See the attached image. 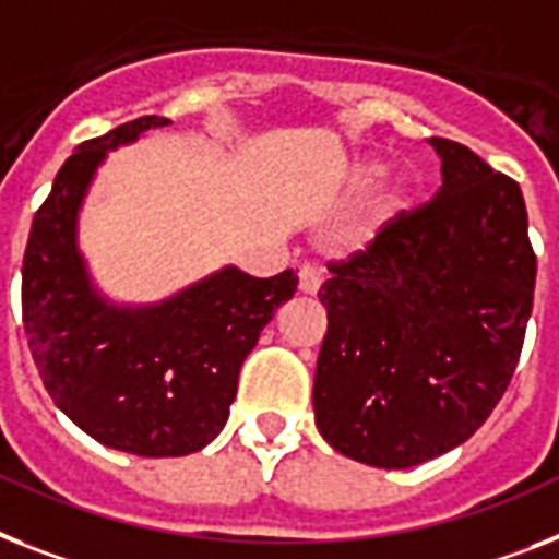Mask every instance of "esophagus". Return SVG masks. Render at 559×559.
<instances>
[{
	"instance_id": "esophagus-1",
	"label": "esophagus",
	"mask_w": 559,
	"mask_h": 559,
	"mask_svg": "<svg viewBox=\"0 0 559 559\" xmlns=\"http://www.w3.org/2000/svg\"><path fill=\"white\" fill-rule=\"evenodd\" d=\"M320 285H322V276L313 265H302V269H299V290H302V294H317Z\"/></svg>"
}]
</instances>
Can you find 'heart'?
Here are the masks:
<instances>
[{
	"instance_id": "1",
	"label": "heart",
	"mask_w": 559,
	"mask_h": 559,
	"mask_svg": "<svg viewBox=\"0 0 559 559\" xmlns=\"http://www.w3.org/2000/svg\"><path fill=\"white\" fill-rule=\"evenodd\" d=\"M382 174H385V159L382 156H359L357 163L352 165V174H348V193L359 197V193L371 191ZM417 179L408 170H400V174L385 179L382 186H377V191L368 197L366 207H362L357 230H354L357 242H368L377 234L400 223L403 216H408V211L417 202Z\"/></svg>"
}]
</instances>
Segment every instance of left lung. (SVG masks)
Masks as SVG:
<instances>
[{
  "label": "left lung",
  "instance_id": "8db88e82",
  "mask_svg": "<svg viewBox=\"0 0 559 559\" xmlns=\"http://www.w3.org/2000/svg\"><path fill=\"white\" fill-rule=\"evenodd\" d=\"M442 186L428 205L331 262L313 419L331 449L412 468L477 431L518 368L537 257L523 191L472 147L431 140Z\"/></svg>",
  "mask_w": 559,
  "mask_h": 559
}]
</instances>
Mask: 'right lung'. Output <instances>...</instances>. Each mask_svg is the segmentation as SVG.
Here are the masks:
<instances>
[{"instance_id":"1","label":"right lung","mask_w":559,"mask_h":559,"mask_svg":"<svg viewBox=\"0 0 559 559\" xmlns=\"http://www.w3.org/2000/svg\"><path fill=\"white\" fill-rule=\"evenodd\" d=\"M170 119L140 117L87 140L36 211L22 262V320L53 403L85 435L136 456L205 449L237 396L239 368L297 290L294 269L257 280L225 265L151 306H117L76 242L80 211L108 151Z\"/></svg>"}]
</instances>
